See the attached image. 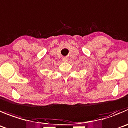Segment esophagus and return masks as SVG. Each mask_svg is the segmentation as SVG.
<instances>
[{"instance_id": "34e87169", "label": "esophagus", "mask_w": 128, "mask_h": 128, "mask_svg": "<svg viewBox=\"0 0 128 128\" xmlns=\"http://www.w3.org/2000/svg\"><path fill=\"white\" fill-rule=\"evenodd\" d=\"M67 61H68V59H67V58H66V57H65V58H63V62H66Z\"/></svg>"}]
</instances>
